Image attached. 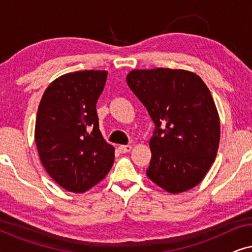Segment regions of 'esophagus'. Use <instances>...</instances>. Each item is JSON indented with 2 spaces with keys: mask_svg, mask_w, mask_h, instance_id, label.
Returning <instances> with one entry per match:
<instances>
[{
  "mask_svg": "<svg viewBox=\"0 0 252 252\" xmlns=\"http://www.w3.org/2000/svg\"><path fill=\"white\" fill-rule=\"evenodd\" d=\"M119 151L122 154H125V153H129L130 150H132V146H129V144H126V146H119Z\"/></svg>",
  "mask_w": 252,
  "mask_h": 252,
  "instance_id": "esophagus-1",
  "label": "esophagus"
}]
</instances>
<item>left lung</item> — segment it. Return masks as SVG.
<instances>
[{"mask_svg": "<svg viewBox=\"0 0 252 252\" xmlns=\"http://www.w3.org/2000/svg\"><path fill=\"white\" fill-rule=\"evenodd\" d=\"M126 81L155 124L147 175L172 194L195 187L219 147V117L209 88L195 73L161 67L130 71Z\"/></svg>", "mask_w": 252, "mask_h": 252, "instance_id": "1", "label": "left lung"}]
</instances>
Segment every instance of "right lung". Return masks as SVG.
Segmentation results:
<instances>
[{
  "instance_id": "1",
  "label": "right lung",
  "mask_w": 252,
  "mask_h": 252,
  "mask_svg": "<svg viewBox=\"0 0 252 252\" xmlns=\"http://www.w3.org/2000/svg\"><path fill=\"white\" fill-rule=\"evenodd\" d=\"M106 71H78L51 82L41 98L35 143L43 167L61 187L84 192L109 173L115 148L103 139L96 103Z\"/></svg>"
}]
</instances>
